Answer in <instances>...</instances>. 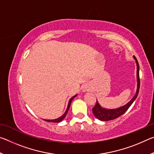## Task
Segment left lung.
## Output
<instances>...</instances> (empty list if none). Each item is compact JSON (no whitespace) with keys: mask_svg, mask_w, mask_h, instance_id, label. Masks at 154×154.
I'll return each mask as SVG.
<instances>
[{"mask_svg":"<svg viewBox=\"0 0 154 154\" xmlns=\"http://www.w3.org/2000/svg\"><path fill=\"white\" fill-rule=\"evenodd\" d=\"M134 58L136 60L137 65V82H138V85H137V90L136 92V94L134 96L133 98L130 102L126 104V105L122 106L120 108H118L116 109H103L99 105L98 101H96L95 106L92 108V112L94 116L96 118L100 119L101 121H109V120H112V119H114L118 117L121 116L122 115H123L125 112H126L128 108L132 105V103L134 102L135 99L137 97L138 94L139 92V88H140V78H139V62H138L136 57L134 56Z\"/></svg>","mask_w":154,"mask_h":154,"instance_id":"8db88e82","label":"left lung"}]
</instances>
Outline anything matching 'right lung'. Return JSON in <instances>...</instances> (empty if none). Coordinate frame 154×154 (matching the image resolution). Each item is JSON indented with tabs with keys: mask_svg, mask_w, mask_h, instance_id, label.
Segmentation results:
<instances>
[{
	"mask_svg": "<svg viewBox=\"0 0 154 154\" xmlns=\"http://www.w3.org/2000/svg\"><path fill=\"white\" fill-rule=\"evenodd\" d=\"M75 96H76V95L74 96H72V97L71 99H70L69 103V105H68L67 109H66V112H65L63 116H62L60 117V118H58V119H44V120L48 122H56V123H57V122H61V121L63 120L64 118H65V116H66L68 111H69V109L70 106H71V102H72V99H73V98L75 97Z\"/></svg>",
	"mask_w": 154,
	"mask_h": 154,
	"instance_id": "obj_1",
	"label": "right lung"
}]
</instances>
